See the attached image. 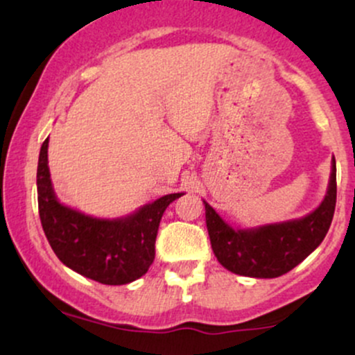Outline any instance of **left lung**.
<instances>
[{
  "mask_svg": "<svg viewBox=\"0 0 355 355\" xmlns=\"http://www.w3.org/2000/svg\"><path fill=\"white\" fill-rule=\"evenodd\" d=\"M337 198L336 160L327 193L312 214L304 218L284 223L257 227V229H232L209 203H205L207 230L211 250L227 270L234 274L274 279L292 270L312 254L327 235Z\"/></svg>",
  "mask_w": 355,
  "mask_h": 355,
  "instance_id": "obj_1",
  "label": "left lung"
}]
</instances>
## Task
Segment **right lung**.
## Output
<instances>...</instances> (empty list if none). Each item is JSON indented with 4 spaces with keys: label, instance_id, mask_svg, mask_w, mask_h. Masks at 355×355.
<instances>
[{
    "label": "right lung",
    "instance_id": "1",
    "mask_svg": "<svg viewBox=\"0 0 355 355\" xmlns=\"http://www.w3.org/2000/svg\"><path fill=\"white\" fill-rule=\"evenodd\" d=\"M38 210L56 257L87 279L123 285L146 274L155 259V240L166 207L183 193H170L123 218H95L63 205L53 190L48 138L40 150Z\"/></svg>",
    "mask_w": 355,
    "mask_h": 355
}]
</instances>
